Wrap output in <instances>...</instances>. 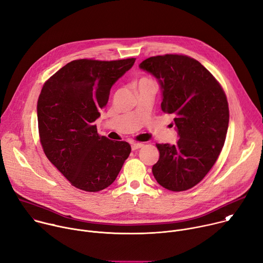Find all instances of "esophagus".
I'll use <instances>...</instances> for the list:
<instances>
[{"label": "esophagus", "instance_id": "34e87169", "mask_svg": "<svg viewBox=\"0 0 263 263\" xmlns=\"http://www.w3.org/2000/svg\"><path fill=\"white\" fill-rule=\"evenodd\" d=\"M144 144L142 142H131V147L132 149H137V148H140L142 147Z\"/></svg>", "mask_w": 263, "mask_h": 263}]
</instances>
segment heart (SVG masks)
Wrapping results in <instances>:
<instances>
[{
	"label": "heart",
	"instance_id": "heart-1",
	"mask_svg": "<svg viewBox=\"0 0 263 263\" xmlns=\"http://www.w3.org/2000/svg\"><path fill=\"white\" fill-rule=\"evenodd\" d=\"M143 79H145V78H143Z\"/></svg>",
	"mask_w": 263,
	"mask_h": 263
}]
</instances>
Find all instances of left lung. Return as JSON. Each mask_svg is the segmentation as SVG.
Segmentation results:
<instances>
[{
    "label": "left lung",
    "mask_w": 263,
    "mask_h": 263,
    "mask_svg": "<svg viewBox=\"0 0 263 263\" xmlns=\"http://www.w3.org/2000/svg\"><path fill=\"white\" fill-rule=\"evenodd\" d=\"M139 67L159 81L161 109L175 116L180 137L173 145L156 143L159 160L153 175L168 191H187L204 179L221 152L229 125L226 93L212 73L190 56L149 57Z\"/></svg>",
    "instance_id": "1"
}]
</instances>
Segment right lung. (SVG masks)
I'll return each instance as SVG.
<instances>
[{"instance_id":"add662e5","label":"right lung","mask_w":263,"mask_h":263,"mask_svg":"<svg viewBox=\"0 0 263 263\" xmlns=\"http://www.w3.org/2000/svg\"><path fill=\"white\" fill-rule=\"evenodd\" d=\"M135 58L72 60L48 79L37 102L39 133L52 164L79 190L96 193L117 179L131 146L98 133L110 89Z\"/></svg>"}]
</instances>
